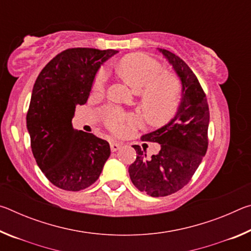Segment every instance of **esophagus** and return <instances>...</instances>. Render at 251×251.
<instances>
[{
    "label": "esophagus",
    "instance_id": "esophagus-1",
    "mask_svg": "<svg viewBox=\"0 0 251 251\" xmlns=\"http://www.w3.org/2000/svg\"><path fill=\"white\" fill-rule=\"evenodd\" d=\"M121 147H122L121 143H116V142L110 143V151H117L118 150H121Z\"/></svg>",
    "mask_w": 251,
    "mask_h": 251
}]
</instances>
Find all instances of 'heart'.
<instances>
[{"label": "heart", "instance_id": "b5f03b06", "mask_svg": "<svg viewBox=\"0 0 251 251\" xmlns=\"http://www.w3.org/2000/svg\"><path fill=\"white\" fill-rule=\"evenodd\" d=\"M117 72L139 92L142 108L151 122L160 124L175 114L180 97L179 83L173 75L163 73L159 62L145 54H129L118 62ZM107 80V71L100 69L93 80V93H103ZM101 115L106 126L117 134H123L128 127L138 124V118L133 114H125L114 107L103 108Z\"/></svg>", "mask_w": 251, "mask_h": 251}]
</instances>
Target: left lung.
<instances>
[{
  "label": "left lung",
  "mask_w": 251,
  "mask_h": 251,
  "mask_svg": "<svg viewBox=\"0 0 251 251\" xmlns=\"http://www.w3.org/2000/svg\"><path fill=\"white\" fill-rule=\"evenodd\" d=\"M182 84L176 116L161 128L142 136L143 142L160 144L157 155L147 157L145 148L134 145L137 157L128 168L136 188L151 197H164L188 184L208 148L209 107L206 93L190 67L167 50L159 49Z\"/></svg>",
  "instance_id": "obj_1"
}]
</instances>
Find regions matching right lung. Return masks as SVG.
I'll use <instances>...</instances> for the list:
<instances>
[{
    "label": "right lung",
    "instance_id": "add662e5",
    "mask_svg": "<svg viewBox=\"0 0 251 251\" xmlns=\"http://www.w3.org/2000/svg\"><path fill=\"white\" fill-rule=\"evenodd\" d=\"M114 50L67 49L37 76L26 114L34 158L58 188L78 192L99 179L110 155L108 142L72 126L77 105L87 101L97 70Z\"/></svg>",
    "mask_w": 251,
    "mask_h": 251
}]
</instances>
